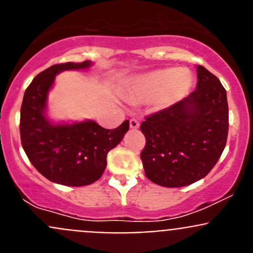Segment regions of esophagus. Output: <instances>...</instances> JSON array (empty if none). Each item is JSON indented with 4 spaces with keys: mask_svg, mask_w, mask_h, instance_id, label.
Instances as JSON below:
<instances>
[{
    "mask_svg": "<svg viewBox=\"0 0 253 253\" xmlns=\"http://www.w3.org/2000/svg\"><path fill=\"white\" fill-rule=\"evenodd\" d=\"M129 127L133 129H137L139 127V121L137 119H131L129 120Z\"/></svg>",
    "mask_w": 253,
    "mask_h": 253,
    "instance_id": "1",
    "label": "esophagus"
}]
</instances>
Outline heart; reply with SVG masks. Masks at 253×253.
Masks as SVG:
<instances>
[{
  "instance_id": "obj_1",
  "label": "heart",
  "mask_w": 253,
  "mask_h": 253,
  "mask_svg": "<svg viewBox=\"0 0 253 253\" xmlns=\"http://www.w3.org/2000/svg\"><path fill=\"white\" fill-rule=\"evenodd\" d=\"M192 84V75L185 68H164L143 75L133 82L128 99L133 103L153 99L157 110H164L180 101Z\"/></svg>"
}]
</instances>
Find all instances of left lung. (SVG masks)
<instances>
[{"instance_id": "8db88e82", "label": "left lung", "mask_w": 253, "mask_h": 253, "mask_svg": "<svg viewBox=\"0 0 253 253\" xmlns=\"http://www.w3.org/2000/svg\"><path fill=\"white\" fill-rule=\"evenodd\" d=\"M197 86L170 108L142 122L145 176L164 187H182L208 175L226 144L229 108L220 81L197 66Z\"/></svg>"}]
</instances>
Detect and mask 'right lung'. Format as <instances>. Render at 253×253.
I'll return each mask as SVG.
<instances>
[{
    "instance_id": "right-lung-1",
    "label": "right lung",
    "mask_w": 253,
    "mask_h": 253,
    "mask_svg": "<svg viewBox=\"0 0 253 253\" xmlns=\"http://www.w3.org/2000/svg\"><path fill=\"white\" fill-rule=\"evenodd\" d=\"M90 61L53 65L40 72L27 88L20 108V141L33 167L47 180L65 186H86L101 177L106 155L128 131V120L106 129L88 120L55 125L45 110L48 90L62 71L84 70Z\"/></svg>"
}]
</instances>
